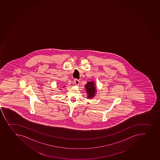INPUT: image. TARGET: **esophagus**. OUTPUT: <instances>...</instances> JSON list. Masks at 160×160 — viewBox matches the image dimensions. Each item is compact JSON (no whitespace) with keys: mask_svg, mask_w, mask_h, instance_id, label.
<instances>
[{"mask_svg":"<svg viewBox=\"0 0 160 160\" xmlns=\"http://www.w3.org/2000/svg\"><path fill=\"white\" fill-rule=\"evenodd\" d=\"M79 82H80V81L78 79H75V80H74V82H75V84H76V85H79Z\"/></svg>","mask_w":160,"mask_h":160,"instance_id":"esophagus-1","label":"esophagus"}]
</instances>
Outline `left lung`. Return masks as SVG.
Returning <instances> with one entry per match:
<instances>
[{"mask_svg":"<svg viewBox=\"0 0 160 160\" xmlns=\"http://www.w3.org/2000/svg\"><path fill=\"white\" fill-rule=\"evenodd\" d=\"M85 88L86 89L87 93H88V98H91L95 95L96 89H95V85L93 82H87V84L85 86Z\"/></svg>","mask_w":160,"mask_h":160,"instance_id":"obj_1","label":"left lung"}]
</instances>
